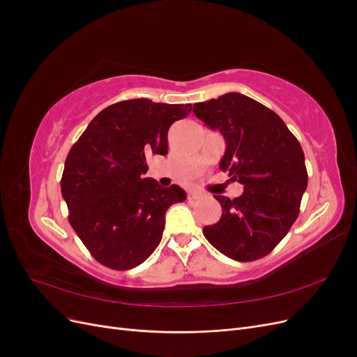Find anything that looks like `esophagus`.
Masks as SVG:
<instances>
[{
  "mask_svg": "<svg viewBox=\"0 0 357 357\" xmlns=\"http://www.w3.org/2000/svg\"><path fill=\"white\" fill-rule=\"evenodd\" d=\"M199 198H202V193H201V192L192 190V192L188 193V199H189V201H197V199H199Z\"/></svg>",
  "mask_w": 357,
  "mask_h": 357,
  "instance_id": "34e87169",
  "label": "esophagus"
}]
</instances>
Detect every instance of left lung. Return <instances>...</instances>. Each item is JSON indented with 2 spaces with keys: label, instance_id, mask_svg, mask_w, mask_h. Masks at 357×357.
Listing matches in <instances>:
<instances>
[{
  "label": "left lung",
  "instance_id": "obj_1",
  "mask_svg": "<svg viewBox=\"0 0 357 357\" xmlns=\"http://www.w3.org/2000/svg\"><path fill=\"white\" fill-rule=\"evenodd\" d=\"M193 113L223 135L219 167L244 186L238 198L214 197L222 218L205 226L204 236L234 261L261 259L284 238L299 214L308 183L302 147L282 117L238 92L193 104Z\"/></svg>",
  "mask_w": 357,
  "mask_h": 357
}]
</instances>
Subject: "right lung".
I'll use <instances>...</instances> for the list:
<instances>
[{
    "instance_id": "obj_1",
    "label": "right lung",
    "mask_w": 357,
    "mask_h": 357,
    "mask_svg": "<svg viewBox=\"0 0 357 357\" xmlns=\"http://www.w3.org/2000/svg\"><path fill=\"white\" fill-rule=\"evenodd\" d=\"M192 104L146 98L107 107L93 117L66 159L61 192L68 220L100 264L126 271L155 252L169 205L186 192L146 174L150 155L168 153V129Z\"/></svg>"
}]
</instances>
